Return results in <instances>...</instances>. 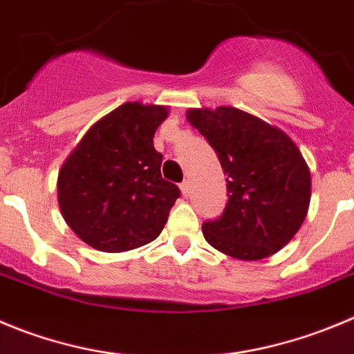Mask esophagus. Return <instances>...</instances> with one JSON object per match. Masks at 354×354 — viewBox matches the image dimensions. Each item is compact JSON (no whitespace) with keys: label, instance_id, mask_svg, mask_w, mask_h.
Listing matches in <instances>:
<instances>
[{"label":"esophagus","instance_id":"obj_1","mask_svg":"<svg viewBox=\"0 0 354 354\" xmlns=\"http://www.w3.org/2000/svg\"><path fill=\"white\" fill-rule=\"evenodd\" d=\"M180 190H181V196L188 197V194H190V183H188V181L185 180L183 183L180 185Z\"/></svg>","mask_w":354,"mask_h":354}]
</instances>
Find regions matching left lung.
Returning a JSON list of instances; mask_svg holds the SVG:
<instances>
[{"mask_svg": "<svg viewBox=\"0 0 354 354\" xmlns=\"http://www.w3.org/2000/svg\"><path fill=\"white\" fill-rule=\"evenodd\" d=\"M187 120L209 141L227 174L229 201L204 239L237 260H262L292 241L311 201V173L276 125L234 106L190 108Z\"/></svg>", "mask_w": 354, "mask_h": 354, "instance_id": "8db88e82", "label": "left lung"}]
</instances>
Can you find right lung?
Wrapping results in <instances>:
<instances>
[{
  "label": "right lung",
  "instance_id": "right-lung-1",
  "mask_svg": "<svg viewBox=\"0 0 354 354\" xmlns=\"http://www.w3.org/2000/svg\"><path fill=\"white\" fill-rule=\"evenodd\" d=\"M167 115L162 104L124 102L95 122L62 164L59 209L94 250L129 252L166 225L180 190L162 178L153 134Z\"/></svg>",
  "mask_w": 354,
  "mask_h": 354
}]
</instances>
